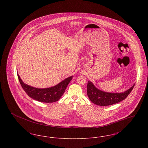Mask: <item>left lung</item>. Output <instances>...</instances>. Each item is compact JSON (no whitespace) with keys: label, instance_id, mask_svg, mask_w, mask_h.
I'll return each mask as SVG.
<instances>
[{"label":"left lung","instance_id":"obj_1","mask_svg":"<svg viewBox=\"0 0 148 148\" xmlns=\"http://www.w3.org/2000/svg\"><path fill=\"white\" fill-rule=\"evenodd\" d=\"M135 84L125 92H109L99 89L89 80L87 84V94L92 103L96 105L103 106H110L118 103L126 98L133 90Z\"/></svg>","mask_w":148,"mask_h":148}]
</instances>
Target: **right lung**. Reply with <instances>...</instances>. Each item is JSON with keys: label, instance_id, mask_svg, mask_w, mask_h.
<instances>
[{"label": "right lung", "instance_id": "right-lung-1", "mask_svg": "<svg viewBox=\"0 0 148 148\" xmlns=\"http://www.w3.org/2000/svg\"><path fill=\"white\" fill-rule=\"evenodd\" d=\"M19 82L24 90L30 98L43 103H53L59 100L73 77L66 78L59 84L47 88H37L25 84L17 73Z\"/></svg>", "mask_w": 148, "mask_h": 148}]
</instances>
